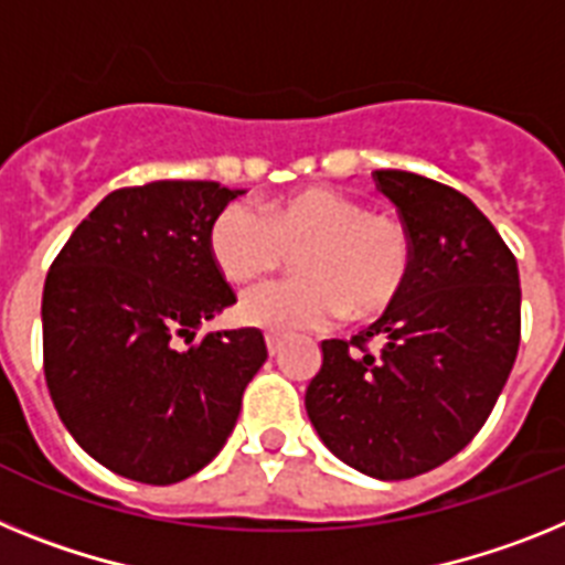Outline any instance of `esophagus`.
Returning <instances> with one entry per match:
<instances>
[{"label": "esophagus", "mask_w": 565, "mask_h": 565, "mask_svg": "<svg viewBox=\"0 0 565 565\" xmlns=\"http://www.w3.org/2000/svg\"><path fill=\"white\" fill-rule=\"evenodd\" d=\"M267 352L269 355H278V352H281V335H276V332H267Z\"/></svg>", "instance_id": "1"}]
</instances>
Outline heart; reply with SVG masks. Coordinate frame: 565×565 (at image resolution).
<instances>
[{"instance_id": "1", "label": "heart", "mask_w": 565, "mask_h": 565, "mask_svg": "<svg viewBox=\"0 0 565 565\" xmlns=\"http://www.w3.org/2000/svg\"><path fill=\"white\" fill-rule=\"evenodd\" d=\"M215 267L233 284L267 276L296 255L298 276L249 289L247 323L269 332L321 330L335 318L384 316L409 281L415 235L395 213H370L358 195L307 188L267 201L262 213L230 204L210 230Z\"/></svg>"}]
</instances>
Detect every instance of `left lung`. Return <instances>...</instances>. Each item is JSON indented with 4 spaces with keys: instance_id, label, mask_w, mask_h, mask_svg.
<instances>
[{
    "instance_id": "1",
    "label": "left lung",
    "mask_w": 565,
    "mask_h": 565,
    "mask_svg": "<svg viewBox=\"0 0 565 565\" xmlns=\"http://www.w3.org/2000/svg\"><path fill=\"white\" fill-rule=\"evenodd\" d=\"M372 179L409 224L415 264L372 327L321 343L303 404L343 463L406 480L455 458L487 424L518 358L520 276L512 249L463 193L406 170Z\"/></svg>"
}]
</instances>
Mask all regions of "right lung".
I'll return each instance as SVG.
<instances>
[{"label": "right lung", "instance_id": "right-lung-1", "mask_svg": "<svg viewBox=\"0 0 565 565\" xmlns=\"http://www.w3.org/2000/svg\"><path fill=\"white\" fill-rule=\"evenodd\" d=\"M242 193L218 181L113 190L53 258L42 292L47 390L76 444L121 478L167 487L204 469L267 361L258 330L195 341L235 303L210 230Z\"/></svg>", "mask_w": 565, "mask_h": 565}]
</instances>
